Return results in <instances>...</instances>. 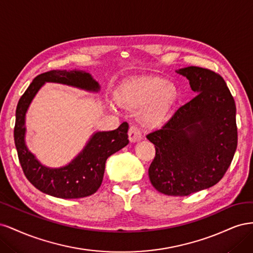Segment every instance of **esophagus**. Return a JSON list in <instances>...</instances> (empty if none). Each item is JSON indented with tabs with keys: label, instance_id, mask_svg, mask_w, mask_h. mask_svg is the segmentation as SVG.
Returning a JSON list of instances; mask_svg holds the SVG:
<instances>
[{
	"label": "esophagus",
	"instance_id": "obj_1",
	"mask_svg": "<svg viewBox=\"0 0 253 253\" xmlns=\"http://www.w3.org/2000/svg\"><path fill=\"white\" fill-rule=\"evenodd\" d=\"M127 135H128V139L131 142H137L141 139V133L139 131V128L135 126H132L129 127Z\"/></svg>",
	"mask_w": 253,
	"mask_h": 253
}]
</instances>
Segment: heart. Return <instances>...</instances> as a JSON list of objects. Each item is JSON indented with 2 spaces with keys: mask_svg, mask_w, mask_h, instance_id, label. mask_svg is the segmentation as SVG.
Returning <instances> with one entry per match:
<instances>
[{
  "mask_svg": "<svg viewBox=\"0 0 253 253\" xmlns=\"http://www.w3.org/2000/svg\"><path fill=\"white\" fill-rule=\"evenodd\" d=\"M179 96L176 84L162 78L129 80L117 94L118 103L127 109H140L138 118L145 127H157L169 117Z\"/></svg>",
  "mask_w": 253,
  "mask_h": 253,
  "instance_id": "heart-1",
  "label": "heart"
}]
</instances>
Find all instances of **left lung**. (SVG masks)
I'll return each mask as SVG.
<instances>
[{"instance_id":"8db88e82","label":"left lung","mask_w":253,"mask_h":253,"mask_svg":"<svg viewBox=\"0 0 253 253\" xmlns=\"http://www.w3.org/2000/svg\"><path fill=\"white\" fill-rule=\"evenodd\" d=\"M176 73L197 95L147 136L156 150L149 177L160 193L187 196L216 185L228 170L237 145L236 108L218 74L197 66Z\"/></svg>"}]
</instances>
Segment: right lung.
Returning a JSON list of instances; mask_svg holds the SVG:
<instances>
[{
	"label": "right lung",
	"instance_id": "1",
	"mask_svg": "<svg viewBox=\"0 0 253 253\" xmlns=\"http://www.w3.org/2000/svg\"><path fill=\"white\" fill-rule=\"evenodd\" d=\"M48 82L89 93L100 90L99 83L86 71L57 70L37 76L20 98L16 111L13 136L21 167L26 178L45 194L64 200L89 196L101 186L106 159L128 143V125L124 122L114 131L95 132L77 156L63 167L50 168L41 164L26 145V113L38 91Z\"/></svg>",
	"mask_w": 253,
	"mask_h": 253
}]
</instances>
